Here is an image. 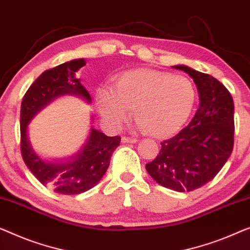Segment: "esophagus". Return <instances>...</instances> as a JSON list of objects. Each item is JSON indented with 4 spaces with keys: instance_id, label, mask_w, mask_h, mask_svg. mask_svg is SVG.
<instances>
[{
    "instance_id": "obj_1",
    "label": "esophagus",
    "mask_w": 250,
    "mask_h": 250,
    "mask_svg": "<svg viewBox=\"0 0 250 250\" xmlns=\"http://www.w3.org/2000/svg\"><path fill=\"white\" fill-rule=\"evenodd\" d=\"M122 142H123V143H136L137 140L134 139V137L123 136V137H122Z\"/></svg>"
}]
</instances>
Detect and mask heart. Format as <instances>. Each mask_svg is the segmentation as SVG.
<instances>
[{
  "label": "heart",
  "instance_id": "heart-1",
  "mask_svg": "<svg viewBox=\"0 0 250 250\" xmlns=\"http://www.w3.org/2000/svg\"><path fill=\"white\" fill-rule=\"evenodd\" d=\"M195 88L183 75L153 70H134L119 75L109 88L97 90L96 108L113 128L124 124L133 109L134 118L147 135L165 137L185 124L193 110Z\"/></svg>",
  "mask_w": 250,
  "mask_h": 250
}]
</instances>
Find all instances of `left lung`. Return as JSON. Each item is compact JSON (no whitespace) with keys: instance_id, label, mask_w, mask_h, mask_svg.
I'll list each match as a JSON object with an SVG mask.
<instances>
[{"instance_id":"8db88e82","label":"left lung","mask_w":250,"mask_h":250,"mask_svg":"<svg viewBox=\"0 0 250 250\" xmlns=\"http://www.w3.org/2000/svg\"><path fill=\"white\" fill-rule=\"evenodd\" d=\"M172 68L193 79L200 104L191 122L176 136L161 142V150L146 169L159 185L176 191H191L211 182L233 149V99L211 75L186 65Z\"/></svg>"}]
</instances>
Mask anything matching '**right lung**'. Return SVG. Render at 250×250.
I'll list each match as a JSON object with an SVG mask.
<instances>
[{
	"label": "right lung",
	"mask_w": 250,
	"mask_h": 250,
	"mask_svg": "<svg viewBox=\"0 0 250 250\" xmlns=\"http://www.w3.org/2000/svg\"><path fill=\"white\" fill-rule=\"evenodd\" d=\"M84 65V59L72 60L45 71L30 85L21 103V153L24 164L42 185L63 195L81 194L95 187L106 173L113 152L121 142L119 136L104 135L91 125L80 150L70 158L46 160L31 146L29 123L54 100L75 96L91 104V97L77 77V72Z\"/></svg>",
	"instance_id": "add662e5"
}]
</instances>
